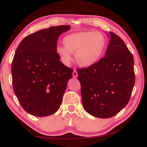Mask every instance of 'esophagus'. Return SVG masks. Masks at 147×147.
<instances>
[{"label":"esophagus","instance_id":"1","mask_svg":"<svg viewBox=\"0 0 147 147\" xmlns=\"http://www.w3.org/2000/svg\"><path fill=\"white\" fill-rule=\"evenodd\" d=\"M73 78H76L78 77V73L76 70H74L73 73Z\"/></svg>","mask_w":147,"mask_h":147}]
</instances>
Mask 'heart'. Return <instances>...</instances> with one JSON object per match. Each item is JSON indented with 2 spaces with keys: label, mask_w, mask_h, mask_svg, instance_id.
Here are the masks:
<instances>
[{
  "label": "heart",
  "mask_w": 147,
  "mask_h": 147,
  "mask_svg": "<svg viewBox=\"0 0 147 147\" xmlns=\"http://www.w3.org/2000/svg\"><path fill=\"white\" fill-rule=\"evenodd\" d=\"M64 46H57L56 52L62 61L67 64L72 61L71 53L80 66L89 67L99 61L104 54L106 40L101 33L94 32H80L64 36Z\"/></svg>",
  "instance_id": "1"
}]
</instances>
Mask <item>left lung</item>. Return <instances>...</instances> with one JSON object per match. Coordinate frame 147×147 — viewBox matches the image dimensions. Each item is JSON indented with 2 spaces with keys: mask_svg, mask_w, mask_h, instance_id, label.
I'll list each match as a JSON object with an SVG mask.
<instances>
[{
  "mask_svg": "<svg viewBox=\"0 0 147 147\" xmlns=\"http://www.w3.org/2000/svg\"><path fill=\"white\" fill-rule=\"evenodd\" d=\"M107 35L111 40L104 57L78 69L84 109L103 119L116 115L127 104L135 80L132 54L119 36Z\"/></svg>",
  "mask_w": 147,
  "mask_h": 147,
  "instance_id": "obj_1",
  "label": "left lung"
}]
</instances>
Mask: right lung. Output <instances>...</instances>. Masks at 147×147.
<instances>
[{"label":"right lung","instance_id":"right-lung-1","mask_svg":"<svg viewBox=\"0 0 147 147\" xmlns=\"http://www.w3.org/2000/svg\"><path fill=\"white\" fill-rule=\"evenodd\" d=\"M69 25L51 26L26 36L12 62L14 92L22 107L37 117L54 114L61 105L73 70L60 61L56 52L59 35Z\"/></svg>","mask_w":147,"mask_h":147}]
</instances>
